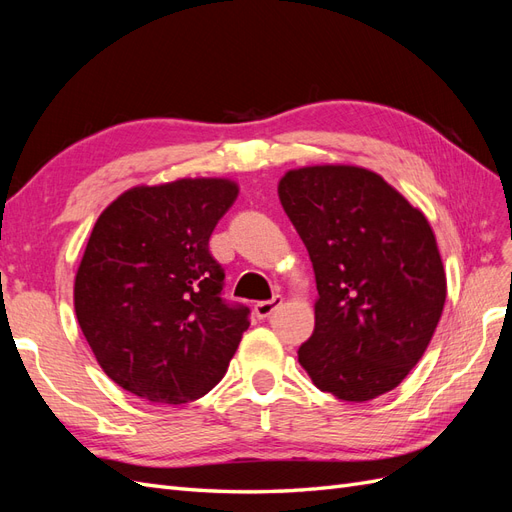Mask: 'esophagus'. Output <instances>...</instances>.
Wrapping results in <instances>:
<instances>
[{
	"instance_id": "34e87169",
	"label": "esophagus",
	"mask_w": 512,
	"mask_h": 512,
	"mask_svg": "<svg viewBox=\"0 0 512 512\" xmlns=\"http://www.w3.org/2000/svg\"><path fill=\"white\" fill-rule=\"evenodd\" d=\"M282 301H284V299L280 297V294H275V297L269 299V301H258V303L254 305V314H256L258 318H269V316L275 312V309L282 305Z\"/></svg>"
}]
</instances>
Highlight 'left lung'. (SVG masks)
<instances>
[{"label":"left lung","instance_id":"8db88e82","mask_svg":"<svg viewBox=\"0 0 512 512\" xmlns=\"http://www.w3.org/2000/svg\"><path fill=\"white\" fill-rule=\"evenodd\" d=\"M316 275V327L299 363L320 391L369 401L393 391L436 331L446 275L423 215L361 166L294 168L277 185Z\"/></svg>","mask_w":512,"mask_h":512}]
</instances>
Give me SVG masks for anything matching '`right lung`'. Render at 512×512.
Returning a JSON list of instances; mask_svg holds the SVG:
<instances>
[{"mask_svg":"<svg viewBox=\"0 0 512 512\" xmlns=\"http://www.w3.org/2000/svg\"><path fill=\"white\" fill-rule=\"evenodd\" d=\"M237 194L230 179H177L138 185L102 211L76 271L74 309L121 389L179 406L224 378L250 309L222 299L209 237Z\"/></svg>","mask_w":512,"mask_h":512,"instance_id":"add662e5","label":"right lung"}]
</instances>
